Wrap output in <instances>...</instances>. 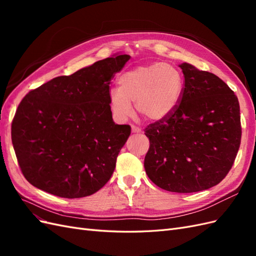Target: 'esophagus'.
<instances>
[{
  "instance_id": "34e87169",
  "label": "esophagus",
  "mask_w": 256,
  "mask_h": 256,
  "mask_svg": "<svg viewBox=\"0 0 256 256\" xmlns=\"http://www.w3.org/2000/svg\"><path fill=\"white\" fill-rule=\"evenodd\" d=\"M131 130H132L134 134H140L141 131H142V129H141L140 127H136V126H134V125L131 126Z\"/></svg>"
}]
</instances>
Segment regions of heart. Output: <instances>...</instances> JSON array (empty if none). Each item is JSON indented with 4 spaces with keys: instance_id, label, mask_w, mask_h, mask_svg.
<instances>
[{
    "instance_id": "obj_1",
    "label": "heart",
    "mask_w": 256,
    "mask_h": 256,
    "mask_svg": "<svg viewBox=\"0 0 256 256\" xmlns=\"http://www.w3.org/2000/svg\"><path fill=\"white\" fill-rule=\"evenodd\" d=\"M118 88L109 92V104L114 118L124 122L131 114L134 102L138 114L150 120H164L172 114L180 102L184 78L174 66L152 63L136 66L122 74Z\"/></svg>"
}]
</instances>
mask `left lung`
<instances>
[{
	"label": "left lung",
	"instance_id": "obj_1",
	"mask_svg": "<svg viewBox=\"0 0 256 256\" xmlns=\"http://www.w3.org/2000/svg\"><path fill=\"white\" fill-rule=\"evenodd\" d=\"M180 102L168 118L145 128L150 150L144 168L161 189L178 193L218 184L233 166L242 140L237 96L216 74L180 65Z\"/></svg>",
	"mask_w": 256,
	"mask_h": 256
}]
</instances>
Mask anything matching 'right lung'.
Here are the masks:
<instances>
[{
    "label": "right lung",
    "mask_w": 256,
    "mask_h": 256,
    "mask_svg": "<svg viewBox=\"0 0 256 256\" xmlns=\"http://www.w3.org/2000/svg\"><path fill=\"white\" fill-rule=\"evenodd\" d=\"M127 54L98 60L28 92L12 124L21 172L34 187L79 198L102 189L130 136L113 122L110 82L129 60Z\"/></svg>",
    "instance_id": "1"
}]
</instances>
